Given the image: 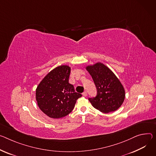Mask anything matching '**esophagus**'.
I'll return each mask as SVG.
<instances>
[{
  "instance_id": "34e87169",
  "label": "esophagus",
  "mask_w": 156,
  "mask_h": 156,
  "mask_svg": "<svg viewBox=\"0 0 156 156\" xmlns=\"http://www.w3.org/2000/svg\"><path fill=\"white\" fill-rule=\"evenodd\" d=\"M83 96H84V97L87 96V91H84V92L83 93Z\"/></svg>"
}]
</instances>
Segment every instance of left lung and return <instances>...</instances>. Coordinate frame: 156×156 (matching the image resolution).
<instances>
[{
  "label": "left lung",
  "instance_id": "left-lung-1",
  "mask_svg": "<svg viewBox=\"0 0 156 156\" xmlns=\"http://www.w3.org/2000/svg\"><path fill=\"white\" fill-rule=\"evenodd\" d=\"M87 69L97 90L96 96L88 98L92 106L105 113L117 110L124 100L125 91L116 76L101 63L88 66Z\"/></svg>",
  "mask_w": 156,
  "mask_h": 156
}]
</instances>
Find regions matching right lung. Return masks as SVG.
Instances as JSON below:
<instances>
[{"label": "right lung", "instance_id": "1", "mask_svg": "<svg viewBox=\"0 0 156 156\" xmlns=\"http://www.w3.org/2000/svg\"><path fill=\"white\" fill-rule=\"evenodd\" d=\"M70 67L62 65L55 68L40 83L36 90V100L39 108L51 118L65 117L72 112L81 94L75 92L69 83Z\"/></svg>", "mask_w": 156, "mask_h": 156}]
</instances>
